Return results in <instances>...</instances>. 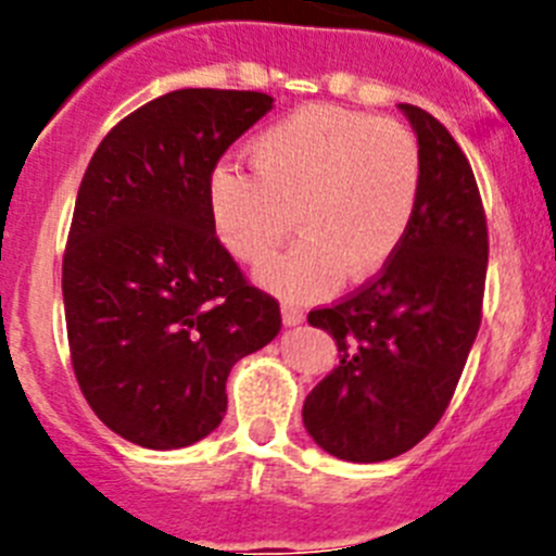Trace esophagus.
I'll return each instance as SVG.
<instances>
[{
	"instance_id": "34e87169",
	"label": "esophagus",
	"mask_w": 556,
	"mask_h": 556,
	"mask_svg": "<svg viewBox=\"0 0 556 556\" xmlns=\"http://www.w3.org/2000/svg\"><path fill=\"white\" fill-rule=\"evenodd\" d=\"M281 317H283V326H301V323L306 320V314H303V308L292 306V303H283V306H281Z\"/></svg>"
}]
</instances>
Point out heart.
<instances>
[{
    "instance_id": "obj_1",
    "label": "heart",
    "mask_w": 556,
    "mask_h": 556,
    "mask_svg": "<svg viewBox=\"0 0 556 556\" xmlns=\"http://www.w3.org/2000/svg\"><path fill=\"white\" fill-rule=\"evenodd\" d=\"M255 175L219 166L208 203L219 242L264 262L298 228L303 239L258 267L289 301H317L342 278L367 281L401 250L415 219L424 159L409 127L337 105H306L250 141Z\"/></svg>"
}]
</instances>
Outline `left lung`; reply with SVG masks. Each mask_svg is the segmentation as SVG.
Returning a JSON list of instances; mask_svg holds the SVG:
<instances>
[{
	"mask_svg": "<svg viewBox=\"0 0 556 556\" xmlns=\"http://www.w3.org/2000/svg\"><path fill=\"white\" fill-rule=\"evenodd\" d=\"M397 108L424 159L409 233L376 281L308 314L339 365L306 395L303 426L345 462L401 456L440 424L481 323L488 223L473 169L431 113Z\"/></svg>",
	"mask_w": 556,
	"mask_h": 556,
	"instance_id": "left-lung-1",
	"label": "left lung"
}]
</instances>
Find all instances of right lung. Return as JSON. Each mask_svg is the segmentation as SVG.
I'll list each match as a JSON object with an SVG mask.
<instances>
[{"instance_id": "obj_1", "label": "right lung", "mask_w": 556, "mask_h": 556, "mask_svg": "<svg viewBox=\"0 0 556 556\" xmlns=\"http://www.w3.org/2000/svg\"><path fill=\"white\" fill-rule=\"evenodd\" d=\"M267 111L262 91H169L113 127L83 175L63 255L68 351L88 406L127 443L208 437L230 367L281 331L208 203L223 152Z\"/></svg>"}]
</instances>
